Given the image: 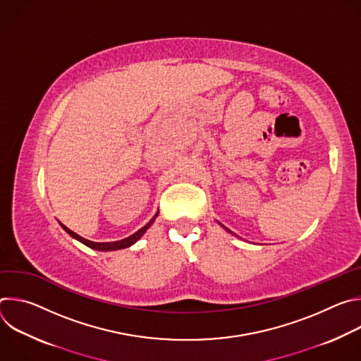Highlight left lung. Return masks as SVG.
<instances>
[{
    "label": "left lung",
    "mask_w": 361,
    "mask_h": 361,
    "mask_svg": "<svg viewBox=\"0 0 361 361\" xmlns=\"http://www.w3.org/2000/svg\"><path fill=\"white\" fill-rule=\"evenodd\" d=\"M226 230H227V231H230V230H228V228H226ZM230 233H231V231H230Z\"/></svg>",
    "instance_id": "obj_1"
}]
</instances>
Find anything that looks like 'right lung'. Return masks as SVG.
Segmentation results:
<instances>
[{
    "instance_id": "1",
    "label": "right lung",
    "mask_w": 361,
    "mask_h": 361,
    "mask_svg": "<svg viewBox=\"0 0 361 361\" xmlns=\"http://www.w3.org/2000/svg\"><path fill=\"white\" fill-rule=\"evenodd\" d=\"M159 216V213L154 216L144 227H141L138 231H135L133 235H130V237H127V238H123V240H118V241H109V243H95V241H90V240H87V238H84V237H81V235H78L77 233H74V231H71L68 227H66L64 224H61V227L73 237V238H75V240H78V241H81L82 244H85L87 247H90V248H92V250H98V251H114V250H121V248H127V247H130V245H133L135 241H138L142 235H144V233L147 231V228L154 223V220H156V217Z\"/></svg>"
}]
</instances>
